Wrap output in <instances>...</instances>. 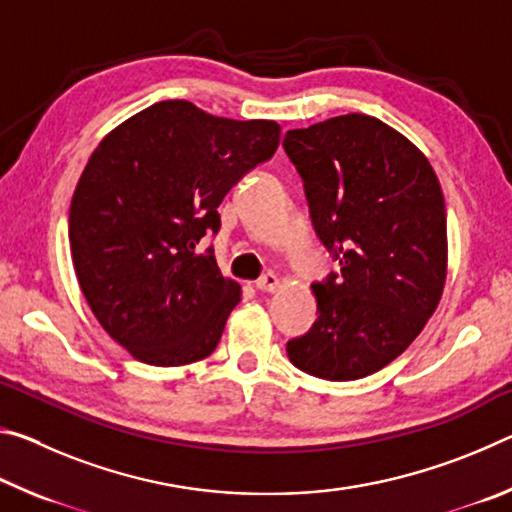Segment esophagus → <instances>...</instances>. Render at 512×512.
<instances>
[{
  "mask_svg": "<svg viewBox=\"0 0 512 512\" xmlns=\"http://www.w3.org/2000/svg\"><path fill=\"white\" fill-rule=\"evenodd\" d=\"M255 287L259 291H266V293L277 291V289H280V277H277L275 273H266L264 277H259V280L255 282Z\"/></svg>",
  "mask_w": 512,
  "mask_h": 512,
  "instance_id": "34e87169",
  "label": "esophagus"
}]
</instances>
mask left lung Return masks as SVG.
<instances>
[{
    "instance_id": "obj_1",
    "label": "left lung",
    "mask_w": 512,
    "mask_h": 512,
    "mask_svg": "<svg viewBox=\"0 0 512 512\" xmlns=\"http://www.w3.org/2000/svg\"><path fill=\"white\" fill-rule=\"evenodd\" d=\"M282 144L341 264L339 277L311 287L318 318L287 343L289 361L318 379H361L400 357L443 298V189L409 137L361 112L296 128Z\"/></svg>"
}]
</instances>
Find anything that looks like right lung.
I'll use <instances>...</instances> for the list:
<instances>
[{
	"instance_id": "add662e5",
	"label": "right lung",
	"mask_w": 512,
	"mask_h": 512,
	"mask_svg": "<svg viewBox=\"0 0 512 512\" xmlns=\"http://www.w3.org/2000/svg\"><path fill=\"white\" fill-rule=\"evenodd\" d=\"M273 119L214 117L185 99L121 121L92 151L69 205L76 280L94 318L149 366L210 357L241 287L198 253L219 205L275 153Z\"/></svg>"
}]
</instances>
